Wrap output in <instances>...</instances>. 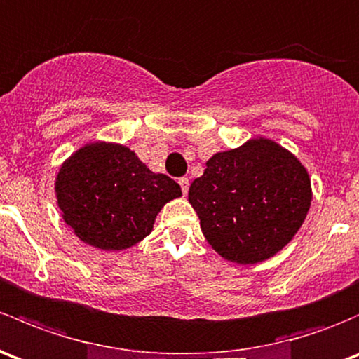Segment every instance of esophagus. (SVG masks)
I'll use <instances>...</instances> for the list:
<instances>
[{"label":"esophagus","mask_w":359,"mask_h":359,"mask_svg":"<svg viewBox=\"0 0 359 359\" xmlns=\"http://www.w3.org/2000/svg\"><path fill=\"white\" fill-rule=\"evenodd\" d=\"M179 184L180 187H182V194L186 196L187 191H189V179H187V177H182V179H179Z\"/></svg>","instance_id":"esophagus-1"}]
</instances>
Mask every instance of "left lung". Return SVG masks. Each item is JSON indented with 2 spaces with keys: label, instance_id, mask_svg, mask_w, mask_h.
<instances>
[{
  "label": "left lung",
  "instance_id": "8db88e82",
  "mask_svg": "<svg viewBox=\"0 0 359 359\" xmlns=\"http://www.w3.org/2000/svg\"><path fill=\"white\" fill-rule=\"evenodd\" d=\"M311 196L308 170L266 137L213 154L189 187L208 244L239 265L265 262L287 246L306 218Z\"/></svg>",
  "mask_w": 359,
  "mask_h": 359
}]
</instances>
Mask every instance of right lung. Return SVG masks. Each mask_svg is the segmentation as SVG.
Segmentation results:
<instances>
[{"instance_id":"add662e5","label":"right lung","mask_w":359,"mask_h":359,"mask_svg":"<svg viewBox=\"0 0 359 359\" xmlns=\"http://www.w3.org/2000/svg\"><path fill=\"white\" fill-rule=\"evenodd\" d=\"M63 222L89 246L129 249L149 236L154 218L182 191L154 173L134 151L115 142H88L60 167L55 182Z\"/></svg>"}]
</instances>
